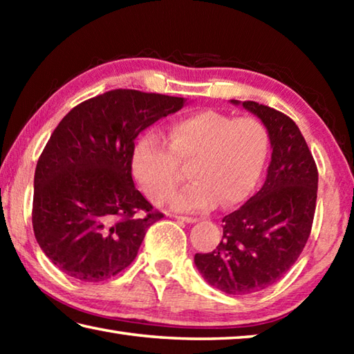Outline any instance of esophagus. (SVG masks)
Returning a JSON list of instances; mask_svg holds the SVG:
<instances>
[{"label":"esophagus","instance_id":"obj_1","mask_svg":"<svg viewBox=\"0 0 354 354\" xmlns=\"http://www.w3.org/2000/svg\"><path fill=\"white\" fill-rule=\"evenodd\" d=\"M176 218L181 221H185V223H196V221H198V218L196 217H185V215H176Z\"/></svg>","mask_w":354,"mask_h":354}]
</instances>
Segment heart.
<instances>
[{"label": "heart", "mask_w": 354, "mask_h": 354, "mask_svg": "<svg viewBox=\"0 0 354 354\" xmlns=\"http://www.w3.org/2000/svg\"><path fill=\"white\" fill-rule=\"evenodd\" d=\"M270 148L259 118H236L206 109L171 124L169 142L149 133L134 151V171L149 200L164 205L192 164V181L171 198L179 211H209L218 201L232 206L254 189Z\"/></svg>", "instance_id": "b5f03b06"}]
</instances>
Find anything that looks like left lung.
I'll use <instances>...</instances> for the list:
<instances>
[{
  "instance_id": "left-lung-1",
  "label": "left lung",
  "mask_w": 354,
  "mask_h": 354,
  "mask_svg": "<svg viewBox=\"0 0 354 354\" xmlns=\"http://www.w3.org/2000/svg\"><path fill=\"white\" fill-rule=\"evenodd\" d=\"M242 106L270 134L267 179L243 206L223 217L217 248L195 254L207 283L230 295L267 289L290 270L310 236L319 185L314 156L295 122L256 101H242Z\"/></svg>"
}]
</instances>
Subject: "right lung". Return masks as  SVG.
Returning <instances> with one entry per match:
<instances>
[{
	"label": "right lung",
	"instance_id": "obj_1",
	"mask_svg": "<svg viewBox=\"0 0 354 354\" xmlns=\"http://www.w3.org/2000/svg\"><path fill=\"white\" fill-rule=\"evenodd\" d=\"M183 106L179 97L115 88L75 106L53 131L35 167L32 227L48 259L68 277H115L164 217L134 187V142Z\"/></svg>",
	"mask_w": 354,
	"mask_h": 354
}]
</instances>
